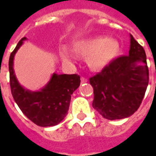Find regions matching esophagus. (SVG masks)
I'll return each instance as SVG.
<instances>
[{"label": "esophagus", "mask_w": 156, "mask_h": 156, "mask_svg": "<svg viewBox=\"0 0 156 156\" xmlns=\"http://www.w3.org/2000/svg\"><path fill=\"white\" fill-rule=\"evenodd\" d=\"M81 83H85V82H87V78H85V77H81Z\"/></svg>", "instance_id": "esophagus-1"}]
</instances>
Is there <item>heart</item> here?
I'll use <instances>...</instances> for the list:
<instances>
[{
  "instance_id": "1",
  "label": "heart",
  "mask_w": 156,
  "mask_h": 156,
  "mask_svg": "<svg viewBox=\"0 0 156 156\" xmlns=\"http://www.w3.org/2000/svg\"><path fill=\"white\" fill-rule=\"evenodd\" d=\"M75 50L81 56L87 58L90 69L100 70L118 55L119 44L115 40L106 36H95L76 43Z\"/></svg>"
}]
</instances>
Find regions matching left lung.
Segmentation results:
<instances>
[{"label": "left lung", "mask_w": 156, "mask_h": 156, "mask_svg": "<svg viewBox=\"0 0 156 156\" xmlns=\"http://www.w3.org/2000/svg\"><path fill=\"white\" fill-rule=\"evenodd\" d=\"M94 88L93 108L108 120L132 115L141 105L148 85L144 48L130 34L129 55L114 59L89 78Z\"/></svg>", "instance_id": "1"}]
</instances>
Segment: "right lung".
Instances as JSON below:
<instances>
[{"label": "right lung", "instance_id": "right-lung-1", "mask_svg": "<svg viewBox=\"0 0 156 156\" xmlns=\"http://www.w3.org/2000/svg\"><path fill=\"white\" fill-rule=\"evenodd\" d=\"M26 37L18 42L9 57V69L11 93L22 113L40 127H51L61 122L68 114L71 95L81 83L80 75H52L50 81L40 91L21 87L14 71V57Z\"/></svg>", "mask_w": 156, "mask_h": 156}]
</instances>
